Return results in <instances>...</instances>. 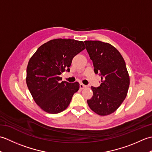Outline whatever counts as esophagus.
Returning <instances> with one entry per match:
<instances>
[{"label":"esophagus","instance_id":"esophagus-1","mask_svg":"<svg viewBox=\"0 0 152 152\" xmlns=\"http://www.w3.org/2000/svg\"><path fill=\"white\" fill-rule=\"evenodd\" d=\"M80 89H84V88H86V86L84 85V84H83V83H80Z\"/></svg>","mask_w":152,"mask_h":152}]
</instances>
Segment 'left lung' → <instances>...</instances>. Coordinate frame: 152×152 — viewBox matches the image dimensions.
I'll return each mask as SVG.
<instances>
[{
	"mask_svg": "<svg viewBox=\"0 0 152 152\" xmlns=\"http://www.w3.org/2000/svg\"><path fill=\"white\" fill-rule=\"evenodd\" d=\"M84 43L95 73L101 76V85L91 87L93 95L87 102L96 114L109 115L119 107L127 94L130 80L125 62L111 44L98 40Z\"/></svg>",
	"mask_w": 152,
	"mask_h": 152,
	"instance_id": "obj_1",
	"label": "left lung"
}]
</instances>
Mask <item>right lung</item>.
Instances as JSON below:
<instances>
[{
  "mask_svg": "<svg viewBox=\"0 0 152 152\" xmlns=\"http://www.w3.org/2000/svg\"><path fill=\"white\" fill-rule=\"evenodd\" d=\"M86 48L82 41L54 39L38 48L28 61L26 82L31 95L40 107L57 114L69 105L78 82H61L64 71L70 72L72 59Z\"/></svg>",
  "mask_w": 152,
  "mask_h": 152,
  "instance_id": "obj_1",
  "label": "right lung"
}]
</instances>
